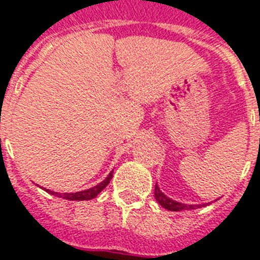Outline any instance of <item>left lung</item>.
<instances>
[{"mask_svg":"<svg viewBox=\"0 0 260 260\" xmlns=\"http://www.w3.org/2000/svg\"><path fill=\"white\" fill-rule=\"evenodd\" d=\"M155 198H156V201H158L163 208H166V209L169 210H173V212H179V210L186 209H197V208L205 206V204H202V205H185V204H181V202L173 201V200L166 197V196L159 190L158 185H155ZM206 205H208V204H206Z\"/></svg>","mask_w":260,"mask_h":260,"instance_id":"1","label":"left lung"}]
</instances>
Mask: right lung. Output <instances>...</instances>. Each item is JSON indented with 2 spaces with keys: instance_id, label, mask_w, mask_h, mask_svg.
<instances>
[{
  "instance_id": "right-lung-1",
  "label": "right lung",
  "mask_w": 260,
  "mask_h": 260,
  "mask_svg": "<svg viewBox=\"0 0 260 260\" xmlns=\"http://www.w3.org/2000/svg\"><path fill=\"white\" fill-rule=\"evenodd\" d=\"M112 177H113V171H110L109 175H108V177H106L105 179L100 183V185L94 186V187H91V189L83 190V191H77V193L62 194V193H55V191H50V190H46V191L54 194V196H56V197H62L64 198V200H70V201H85V200H93V198L97 197L98 194L101 193L102 190L105 189L106 186H108V183L110 182Z\"/></svg>"
}]
</instances>
